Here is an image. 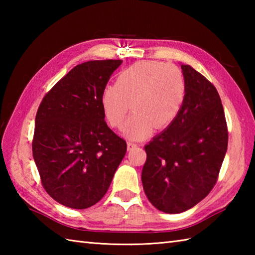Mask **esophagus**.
<instances>
[{
    "mask_svg": "<svg viewBox=\"0 0 255 255\" xmlns=\"http://www.w3.org/2000/svg\"><path fill=\"white\" fill-rule=\"evenodd\" d=\"M127 147H128V150H132L134 148H137L138 144L137 143H133V142H128L127 143Z\"/></svg>",
    "mask_w": 255,
    "mask_h": 255,
    "instance_id": "obj_1",
    "label": "esophagus"
}]
</instances>
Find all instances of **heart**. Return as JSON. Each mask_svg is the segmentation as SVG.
I'll return each mask as SVG.
<instances>
[{
	"instance_id": "obj_1",
	"label": "heart",
	"mask_w": 255,
	"mask_h": 255,
	"mask_svg": "<svg viewBox=\"0 0 255 255\" xmlns=\"http://www.w3.org/2000/svg\"><path fill=\"white\" fill-rule=\"evenodd\" d=\"M186 80L174 64L144 60L118 74L116 85L102 91L101 105L107 123L121 128L130 111L134 112L123 128L131 140L150 136L153 129H163L175 121L186 97Z\"/></svg>"
}]
</instances>
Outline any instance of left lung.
<instances>
[{
    "label": "left lung",
    "instance_id": "1",
    "mask_svg": "<svg viewBox=\"0 0 255 255\" xmlns=\"http://www.w3.org/2000/svg\"><path fill=\"white\" fill-rule=\"evenodd\" d=\"M186 97L175 121L144 150V193L156 209L180 214L214 188L228 147V128L214 84L188 64L181 66Z\"/></svg>",
    "mask_w": 255,
    "mask_h": 255
}]
</instances>
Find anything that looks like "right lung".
<instances>
[{"instance_id":"right-lung-1","label":"right lung","mask_w":255,"mask_h":255,"mask_svg":"<svg viewBox=\"0 0 255 255\" xmlns=\"http://www.w3.org/2000/svg\"><path fill=\"white\" fill-rule=\"evenodd\" d=\"M123 60L78 64L44 96L35 119L32 155L45 191L85 209L103 198L127 143L108 128L101 94Z\"/></svg>"}]
</instances>
